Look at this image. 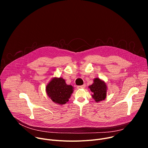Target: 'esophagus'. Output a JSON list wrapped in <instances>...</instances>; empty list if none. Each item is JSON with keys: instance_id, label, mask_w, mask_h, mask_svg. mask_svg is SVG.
<instances>
[{"instance_id": "esophagus-1", "label": "esophagus", "mask_w": 148, "mask_h": 148, "mask_svg": "<svg viewBox=\"0 0 148 148\" xmlns=\"http://www.w3.org/2000/svg\"><path fill=\"white\" fill-rule=\"evenodd\" d=\"M86 87V85L85 84H84V85H82V86H77V88L78 89H83V88H84Z\"/></svg>"}]
</instances>
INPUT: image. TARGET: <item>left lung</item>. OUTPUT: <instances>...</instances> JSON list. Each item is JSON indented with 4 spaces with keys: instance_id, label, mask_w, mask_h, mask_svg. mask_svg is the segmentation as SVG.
I'll return each instance as SVG.
<instances>
[{
    "instance_id": "8db88e82",
    "label": "left lung",
    "mask_w": 148,
    "mask_h": 148,
    "mask_svg": "<svg viewBox=\"0 0 148 148\" xmlns=\"http://www.w3.org/2000/svg\"><path fill=\"white\" fill-rule=\"evenodd\" d=\"M88 88L92 92V97L95 102H99L106 98L108 87L107 84L102 79L99 78H95L93 79L92 85Z\"/></svg>"
}]
</instances>
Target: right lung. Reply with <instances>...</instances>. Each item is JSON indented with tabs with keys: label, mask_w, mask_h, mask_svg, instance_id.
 <instances>
[{
	"label": "right lung",
	"mask_w": 148,
	"mask_h": 148,
	"mask_svg": "<svg viewBox=\"0 0 148 148\" xmlns=\"http://www.w3.org/2000/svg\"><path fill=\"white\" fill-rule=\"evenodd\" d=\"M46 91L54 103L62 105L69 101L74 91V87L67 85L62 77H54L47 84Z\"/></svg>",
	"instance_id": "right-lung-1"
}]
</instances>
